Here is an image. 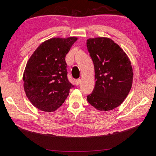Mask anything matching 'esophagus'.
<instances>
[{"mask_svg": "<svg viewBox=\"0 0 156 156\" xmlns=\"http://www.w3.org/2000/svg\"><path fill=\"white\" fill-rule=\"evenodd\" d=\"M80 83V79H76L75 80V84L76 86H78L79 84Z\"/></svg>", "mask_w": 156, "mask_h": 156, "instance_id": "obj_1", "label": "esophagus"}]
</instances>
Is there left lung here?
<instances>
[{"instance_id":"8db88e82","label":"left lung","mask_w":156,"mask_h":156,"mask_svg":"<svg viewBox=\"0 0 156 156\" xmlns=\"http://www.w3.org/2000/svg\"><path fill=\"white\" fill-rule=\"evenodd\" d=\"M87 45L94 64L96 80L87 101L99 111L112 110L123 102L131 90L133 75L131 62L111 39H88Z\"/></svg>"}]
</instances>
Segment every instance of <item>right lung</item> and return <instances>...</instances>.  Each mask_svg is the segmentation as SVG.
<instances>
[{
  "instance_id": "1",
  "label": "right lung",
  "mask_w": 156,
  "mask_h": 156,
  "mask_svg": "<svg viewBox=\"0 0 156 156\" xmlns=\"http://www.w3.org/2000/svg\"><path fill=\"white\" fill-rule=\"evenodd\" d=\"M76 40V37L49 39L28 60L23 74L24 90L32 105L39 110H57L74 87L68 79L66 55Z\"/></svg>"
}]
</instances>
